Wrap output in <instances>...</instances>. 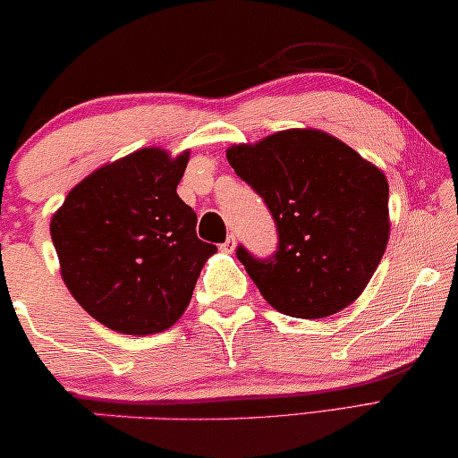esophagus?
Listing matches in <instances>:
<instances>
[{"label":"esophagus","instance_id":"34e87169","mask_svg":"<svg viewBox=\"0 0 458 458\" xmlns=\"http://www.w3.org/2000/svg\"><path fill=\"white\" fill-rule=\"evenodd\" d=\"M234 247H236V238H234V234H230V236L226 238V242L220 244V250L232 252V250H234Z\"/></svg>","mask_w":458,"mask_h":458}]
</instances>
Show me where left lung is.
Segmentation results:
<instances>
[{
    "instance_id": "obj_1",
    "label": "left lung",
    "mask_w": 458,
    "mask_h": 458,
    "mask_svg": "<svg viewBox=\"0 0 458 458\" xmlns=\"http://www.w3.org/2000/svg\"><path fill=\"white\" fill-rule=\"evenodd\" d=\"M230 166L267 203L277 250L238 261L273 309L323 318L356 300L388 242V182L380 168L318 129H288L226 149Z\"/></svg>"
}]
</instances>
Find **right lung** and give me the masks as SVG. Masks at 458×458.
<instances>
[{"label": "right lung", "mask_w": 458, "mask_h": 458, "mask_svg": "<svg viewBox=\"0 0 458 458\" xmlns=\"http://www.w3.org/2000/svg\"><path fill=\"white\" fill-rule=\"evenodd\" d=\"M189 152L143 148L94 170L51 217L61 277L88 315L125 335L166 331L216 244L176 195Z\"/></svg>", "instance_id": "right-lung-1"}]
</instances>
